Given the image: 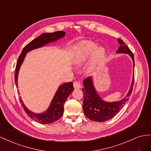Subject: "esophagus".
<instances>
[{"label": "esophagus", "mask_w": 151, "mask_h": 151, "mask_svg": "<svg viewBox=\"0 0 151 151\" xmlns=\"http://www.w3.org/2000/svg\"><path fill=\"white\" fill-rule=\"evenodd\" d=\"M73 86H74V88L75 89H79L81 87V83L78 81H75L74 83H73Z\"/></svg>", "instance_id": "34e87169"}]
</instances>
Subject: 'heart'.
I'll return each instance as SVG.
<instances>
[{
    "mask_svg": "<svg viewBox=\"0 0 151 151\" xmlns=\"http://www.w3.org/2000/svg\"><path fill=\"white\" fill-rule=\"evenodd\" d=\"M96 43L85 41L78 45V50L73 57V63L77 66H81L93 54L88 66V70H94L103 61L106 56V50L102 47H97Z\"/></svg>",
    "mask_w": 151,
    "mask_h": 151,
    "instance_id": "b5f03b06",
    "label": "heart"
}]
</instances>
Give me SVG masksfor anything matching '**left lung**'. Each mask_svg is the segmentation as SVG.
Instances as JSON below:
<instances>
[{
	"label": "left lung",
	"instance_id": "8db88e82",
	"mask_svg": "<svg viewBox=\"0 0 151 151\" xmlns=\"http://www.w3.org/2000/svg\"><path fill=\"white\" fill-rule=\"evenodd\" d=\"M118 42L120 46L116 51V53L127 54L130 55L133 61V72L130 88L127 96L122 99L115 102H107L103 100L96 91L93 85V77L90 76L85 79L83 81L84 87L82 90L83 93V110L85 115L92 121L104 122L113 118L122 110L132 92L134 82V56L132 52L122 40L118 38Z\"/></svg>",
	"mask_w": 151,
	"mask_h": 151
}]
</instances>
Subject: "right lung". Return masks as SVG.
<instances>
[{
  "mask_svg": "<svg viewBox=\"0 0 151 151\" xmlns=\"http://www.w3.org/2000/svg\"><path fill=\"white\" fill-rule=\"evenodd\" d=\"M65 34L66 33L63 31L42 33L24 47L18 59L16 66L15 83L17 87H18V78L19 69L22 65L27 54L34 49L44 47L49 43L54 42L59 39H61L65 36ZM73 90H74V87H73V82L65 83L59 85L48 109L42 113H33L26 107L21 97H19V100L26 113L29 116L30 118L40 124H50L55 122L62 117L64 111V102H66L68 96L73 92ZM18 93L19 94V92Z\"/></svg>",
  "mask_w": 151,
  "mask_h": 151,
  "instance_id": "right-lung-1",
  "label": "right lung"
}]
</instances>
